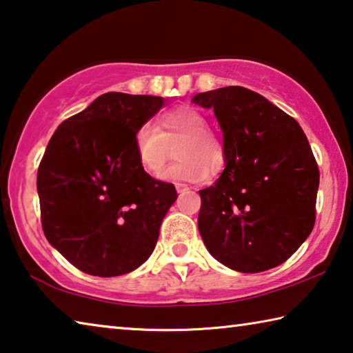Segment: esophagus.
Wrapping results in <instances>:
<instances>
[{"mask_svg":"<svg viewBox=\"0 0 353 353\" xmlns=\"http://www.w3.org/2000/svg\"><path fill=\"white\" fill-rule=\"evenodd\" d=\"M176 190L179 194H182V193H185V191H188L190 188H188V185H185V183H176Z\"/></svg>","mask_w":353,"mask_h":353,"instance_id":"esophagus-1","label":"esophagus"}]
</instances>
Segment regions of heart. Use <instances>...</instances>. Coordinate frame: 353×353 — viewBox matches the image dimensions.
Segmentation results:
<instances>
[{"instance_id":"obj_1","label":"heart","mask_w":353,"mask_h":353,"mask_svg":"<svg viewBox=\"0 0 353 353\" xmlns=\"http://www.w3.org/2000/svg\"><path fill=\"white\" fill-rule=\"evenodd\" d=\"M207 124L204 113L190 105L162 113L157 128L151 123L140 124L134 134V149L143 171L159 179L176 150L178 162L163 175L165 181L199 183L208 172H218L225 162V148Z\"/></svg>"}]
</instances>
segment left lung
Segmentation results:
<instances>
[{"mask_svg": "<svg viewBox=\"0 0 353 353\" xmlns=\"http://www.w3.org/2000/svg\"><path fill=\"white\" fill-rule=\"evenodd\" d=\"M213 109L225 148V168L199 191V234L224 266L261 272L282 265L312 234L319 170L294 118L249 88L198 93Z\"/></svg>", "mask_w": 353, "mask_h": 353, "instance_id": "obj_1", "label": "left lung"}]
</instances>
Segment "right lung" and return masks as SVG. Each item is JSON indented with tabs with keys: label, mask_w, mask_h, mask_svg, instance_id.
I'll return each mask as SVG.
<instances>
[{
	"label": "right lung",
	"mask_w": 353,
	"mask_h": 353,
	"mask_svg": "<svg viewBox=\"0 0 353 353\" xmlns=\"http://www.w3.org/2000/svg\"><path fill=\"white\" fill-rule=\"evenodd\" d=\"M162 107L160 97L104 93L48 143L37 172L41 227L82 272L121 276L152 254L177 193L143 171L134 134Z\"/></svg>",
	"instance_id": "obj_1"
}]
</instances>
